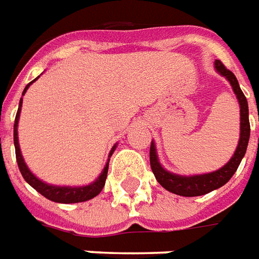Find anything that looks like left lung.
I'll return each mask as SVG.
<instances>
[{
  "instance_id": "left-lung-1",
  "label": "left lung",
  "mask_w": 259,
  "mask_h": 259,
  "mask_svg": "<svg viewBox=\"0 0 259 259\" xmlns=\"http://www.w3.org/2000/svg\"><path fill=\"white\" fill-rule=\"evenodd\" d=\"M215 69L218 73L225 76L228 81L232 85L234 94L237 97L240 104V139L237 148L234 151L233 157L230 158L226 165H223L222 168L218 169L215 172L204 175H193V176H182V175L172 174L168 172L166 169L162 168V165L159 163L157 155V148L155 143L151 141L150 147V163H151L152 174L155 175V179L158 183L162 186L163 189H166L170 193L183 197H197V195H204L212 190H217L223 185H226L230 178L233 176L234 172L239 168L241 159L244 157L250 140V120H248V104L247 98L243 94V91L240 89L239 81L229 69L225 68V65L217 59L215 61Z\"/></svg>"
}]
</instances>
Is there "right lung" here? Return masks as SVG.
<instances>
[{"label": "right lung", "instance_id": "add662e5", "mask_svg": "<svg viewBox=\"0 0 259 259\" xmlns=\"http://www.w3.org/2000/svg\"><path fill=\"white\" fill-rule=\"evenodd\" d=\"M38 77L33 80L36 81ZM30 81L29 84L26 85L25 90L22 93V96H25L26 90L30 87V84L33 83ZM22 101L23 98H20L19 101V108H18V112H16V118H15V124H14V144H15V152H16V162H18V166H19V170L23 179L29 183V185L37 190L41 195H44L48 200L54 201V202H61V204H74V202H83V201H89L91 198H94L96 195H98L101 193V190L104 189V185H105V180H107L108 175V165H109V158L115 151L116 148V144L112 147V150L109 152V157H108L107 165L102 169L101 175L98 176V179L96 182H93L90 185L87 186H79V187H72V186H53L44 183L42 180H40L38 178H36L34 175L31 174L30 169L27 168L25 159L22 157V152H20L19 148V140H18V123H19V115L20 109H22Z\"/></svg>", "mask_w": 259, "mask_h": 259}]
</instances>
